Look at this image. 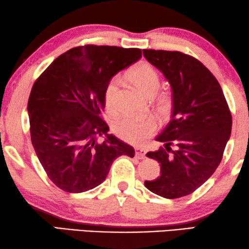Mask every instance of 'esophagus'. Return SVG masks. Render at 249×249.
I'll list each match as a JSON object with an SVG mask.
<instances>
[{
    "mask_svg": "<svg viewBox=\"0 0 249 249\" xmlns=\"http://www.w3.org/2000/svg\"><path fill=\"white\" fill-rule=\"evenodd\" d=\"M145 149L141 148V146H137L136 148V157L138 159H140V160H143L145 159Z\"/></svg>",
    "mask_w": 249,
    "mask_h": 249,
    "instance_id": "34e87169",
    "label": "esophagus"
}]
</instances>
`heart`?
I'll use <instances>...</instances> for the list:
<instances>
[{"label":"heart","instance_id":"heart-1","mask_svg":"<svg viewBox=\"0 0 249 249\" xmlns=\"http://www.w3.org/2000/svg\"><path fill=\"white\" fill-rule=\"evenodd\" d=\"M130 79L140 91L146 96H153L161 85V77L158 69L149 63H141L137 65L130 71ZM117 78H112L108 81L104 89V101L105 106L109 111H113L116 107V98L118 93ZM170 96L168 93H161L158 97L157 103L162 108H168L170 105ZM157 124L152 117L150 116H138L127 115L120 118L113 124V130L121 139L140 143L149 138L156 131Z\"/></svg>","mask_w":249,"mask_h":249}]
</instances>
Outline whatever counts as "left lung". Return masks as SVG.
<instances>
[{"label":"left lung","mask_w":249,"mask_h":249,"mask_svg":"<svg viewBox=\"0 0 249 249\" xmlns=\"http://www.w3.org/2000/svg\"><path fill=\"white\" fill-rule=\"evenodd\" d=\"M172 87V116L157 137L163 143L146 157L161 175L144 184L165 198L186 196L215 172L231 132V113L221 85L199 60L178 51L143 50Z\"/></svg>","instance_id":"obj_1"}]
</instances>
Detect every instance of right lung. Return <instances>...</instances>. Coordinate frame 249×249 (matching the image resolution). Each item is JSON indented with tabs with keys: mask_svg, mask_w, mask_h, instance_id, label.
I'll list each match as a JSON object with an SVG mask.
<instances>
[{
	"mask_svg": "<svg viewBox=\"0 0 249 249\" xmlns=\"http://www.w3.org/2000/svg\"><path fill=\"white\" fill-rule=\"evenodd\" d=\"M141 56L140 48L74 47L35 80L27 104L32 144L60 190L86 192L105 181L118 157H134L131 145L108 134L101 113L106 85Z\"/></svg>",
	"mask_w": 249,
	"mask_h": 249,
	"instance_id": "1",
	"label": "right lung"
}]
</instances>
